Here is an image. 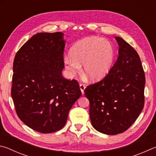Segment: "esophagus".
Returning a JSON list of instances; mask_svg holds the SVG:
<instances>
[{
	"mask_svg": "<svg viewBox=\"0 0 156 156\" xmlns=\"http://www.w3.org/2000/svg\"><path fill=\"white\" fill-rule=\"evenodd\" d=\"M80 90H81V93H82V94H83L84 90H85V88H86V86L84 85V84L81 83L80 85Z\"/></svg>",
	"mask_w": 156,
	"mask_h": 156,
	"instance_id": "obj_1",
	"label": "esophagus"
}]
</instances>
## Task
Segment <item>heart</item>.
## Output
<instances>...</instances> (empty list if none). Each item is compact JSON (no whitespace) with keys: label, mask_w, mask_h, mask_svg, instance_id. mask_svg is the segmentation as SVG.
Here are the masks:
<instances>
[{"label":"heart","mask_w":156,"mask_h":156,"mask_svg":"<svg viewBox=\"0 0 156 156\" xmlns=\"http://www.w3.org/2000/svg\"><path fill=\"white\" fill-rule=\"evenodd\" d=\"M114 59L113 46L100 37L83 38L74 44L70 56L64 60L68 75L74 76L81 72L91 81H99L107 76Z\"/></svg>","instance_id":"obj_1"}]
</instances>
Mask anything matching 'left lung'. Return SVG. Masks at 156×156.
<instances>
[{
	"label": "left lung",
	"instance_id": "1",
	"mask_svg": "<svg viewBox=\"0 0 156 156\" xmlns=\"http://www.w3.org/2000/svg\"><path fill=\"white\" fill-rule=\"evenodd\" d=\"M119 57L107 76L84 90L93 127L108 135L132 126L144 108L145 76L138 54L120 37Z\"/></svg>",
	"mask_w": 156,
	"mask_h": 156
}]
</instances>
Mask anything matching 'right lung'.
<instances>
[{"instance_id":"add662e5","label":"right lung","mask_w":156,"mask_h":156,"mask_svg":"<svg viewBox=\"0 0 156 156\" xmlns=\"http://www.w3.org/2000/svg\"><path fill=\"white\" fill-rule=\"evenodd\" d=\"M64 34L38 33L16 53L12 97L22 121L36 132L48 133L64 126L81 92L77 81L62 76Z\"/></svg>"}]
</instances>
